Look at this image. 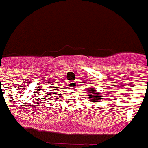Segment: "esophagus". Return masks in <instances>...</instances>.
<instances>
[{
  "mask_svg": "<svg viewBox=\"0 0 148 148\" xmlns=\"http://www.w3.org/2000/svg\"><path fill=\"white\" fill-rule=\"evenodd\" d=\"M76 82H73V81H71V82L69 83V88H76Z\"/></svg>",
  "mask_w": 148,
  "mask_h": 148,
  "instance_id": "esophagus-1",
  "label": "esophagus"
}]
</instances>
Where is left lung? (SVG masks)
I'll list each match as a JSON object with an SVG mask.
<instances>
[{
    "label": "left lung",
    "mask_w": 148,
    "mask_h": 148,
    "mask_svg": "<svg viewBox=\"0 0 148 148\" xmlns=\"http://www.w3.org/2000/svg\"><path fill=\"white\" fill-rule=\"evenodd\" d=\"M87 92H88V93H90V97L89 99L92 102H99V100L101 99V97H100V95L99 93H94L92 92V90H87Z\"/></svg>",
    "instance_id": "left-lung-1"
}]
</instances>
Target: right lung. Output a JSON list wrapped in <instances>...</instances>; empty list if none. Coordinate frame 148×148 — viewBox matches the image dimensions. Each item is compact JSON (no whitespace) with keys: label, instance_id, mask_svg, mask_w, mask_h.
<instances>
[{"label":"right lung","instance_id":"right-lung-1","mask_svg":"<svg viewBox=\"0 0 148 148\" xmlns=\"http://www.w3.org/2000/svg\"><path fill=\"white\" fill-rule=\"evenodd\" d=\"M53 92H56V91H53ZM51 94H52V93H50V94H49V95H51ZM53 94H56V93H53Z\"/></svg>","mask_w":148,"mask_h":148}]
</instances>
